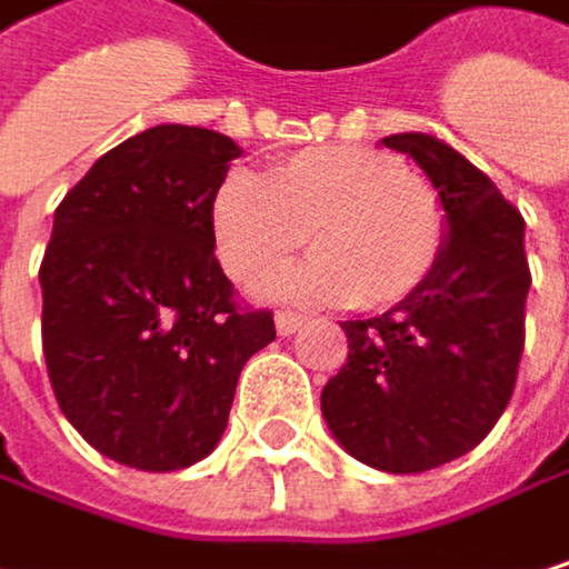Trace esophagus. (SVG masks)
I'll list each match as a JSON object with an SVG mask.
<instances>
[{"instance_id":"1","label":"esophagus","mask_w":569,"mask_h":569,"mask_svg":"<svg viewBox=\"0 0 569 569\" xmlns=\"http://www.w3.org/2000/svg\"><path fill=\"white\" fill-rule=\"evenodd\" d=\"M307 320L300 313H276V333L279 337H293Z\"/></svg>"}]
</instances>
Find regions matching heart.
Here are the masks:
<instances>
[{"label": "heart", "instance_id": "1", "mask_svg": "<svg viewBox=\"0 0 569 569\" xmlns=\"http://www.w3.org/2000/svg\"><path fill=\"white\" fill-rule=\"evenodd\" d=\"M212 236L226 272L256 290L307 242L313 259L276 279L290 303L390 310L427 287L447 249L440 192L400 156L317 146L262 179L229 172L212 196Z\"/></svg>", "mask_w": 569, "mask_h": 569}]
</instances>
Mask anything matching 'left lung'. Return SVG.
I'll return each instance as SVG.
<instances>
[{"label":"left lung","instance_id":"1","mask_svg":"<svg viewBox=\"0 0 569 569\" xmlns=\"http://www.w3.org/2000/svg\"><path fill=\"white\" fill-rule=\"evenodd\" d=\"M447 209V249L427 287L383 317L340 323L347 363L323 387L340 447L387 473H423L470 453L503 417L520 370L530 266L523 216L457 149L397 132Z\"/></svg>","mask_w":569,"mask_h":569}]
</instances>
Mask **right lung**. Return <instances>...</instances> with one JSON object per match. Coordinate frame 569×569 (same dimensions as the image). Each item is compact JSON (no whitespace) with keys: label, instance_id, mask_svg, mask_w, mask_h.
<instances>
[{"label":"right lung","instance_id":"1","mask_svg":"<svg viewBox=\"0 0 569 569\" xmlns=\"http://www.w3.org/2000/svg\"><path fill=\"white\" fill-rule=\"evenodd\" d=\"M239 146L152 126L92 162L46 246L42 353L66 420L102 457L169 473L209 457L236 380L276 340L212 256V196Z\"/></svg>","mask_w":569,"mask_h":569}]
</instances>
